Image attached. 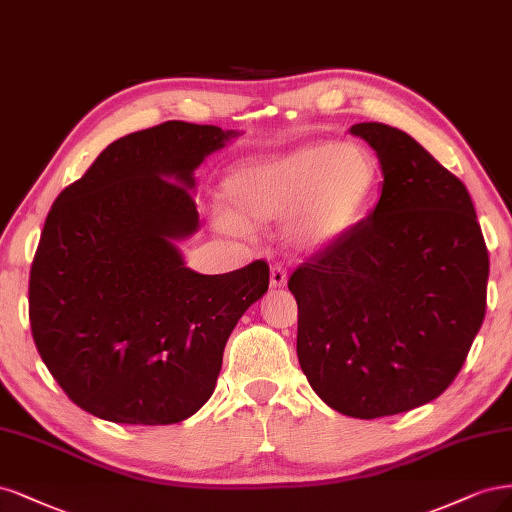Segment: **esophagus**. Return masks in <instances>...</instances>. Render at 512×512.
Segmentation results:
<instances>
[{
    "label": "esophagus",
    "mask_w": 512,
    "mask_h": 512,
    "mask_svg": "<svg viewBox=\"0 0 512 512\" xmlns=\"http://www.w3.org/2000/svg\"><path fill=\"white\" fill-rule=\"evenodd\" d=\"M270 285L272 287H285L287 285V270L280 263H274L270 268Z\"/></svg>",
    "instance_id": "34e87169"
}]
</instances>
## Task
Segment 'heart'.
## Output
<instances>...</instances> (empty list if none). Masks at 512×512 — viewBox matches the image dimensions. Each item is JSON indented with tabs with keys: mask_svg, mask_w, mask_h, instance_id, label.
Returning <instances> with one entry per match:
<instances>
[{
	"mask_svg": "<svg viewBox=\"0 0 512 512\" xmlns=\"http://www.w3.org/2000/svg\"><path fill=\"white\" fill-rule=\"evenodd\" d=\"M376 185V161L364 148L315 144L236 170L227 180V195L246 221L283 219L295 209L289 240L321 251L361 221Z\"/></svg>",
	"mask_w": 512,
	"mask_h": 512,
	"instance_id": "obj_1",
	"label": "heart"
}]
</instances>
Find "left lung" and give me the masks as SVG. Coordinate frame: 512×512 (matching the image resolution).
<instances>
[{
  "label": "left lung",
  "mask_w": 512,
  "mask_h": 512,
  "mask_svg": "<svg viewBox=\"0 0 512 512\" xmlns=\"http://www.w3.org/2000/svg\"><path fill=\"white\" fill-rule=\"evenodd\" d=\"M381 200L289 278L298 359L319 398L355 419L432 402L464 366L487 306L489 255L470 193L410 138L357 123Z\"/></svg>",
  "instance_id": "8db88e82"
}]
</instances>
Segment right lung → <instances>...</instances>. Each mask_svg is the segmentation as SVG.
Here are the masks:
<instances>
[{"instance_id": "add662e5", "label": "right lung", "mask_w": 512, "mask_h": 512, "mask_svg": "<svg viewBox=\"0 0 512 512\" xmlns=\"http://www.w3.org/2000/svg\"><path fill=\"white\" fill-rule=\"evenodd\" d=\"M236 131L168 121L119 138L48 212L29 272L38 353L68 398L131 425L180 423L212 395L225 342L270 285L268 261L189 270L193 170Z\"/></svg>"}]
</instances>
